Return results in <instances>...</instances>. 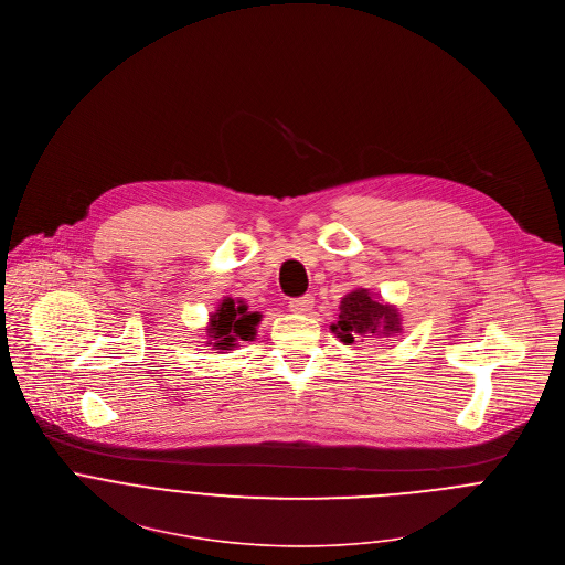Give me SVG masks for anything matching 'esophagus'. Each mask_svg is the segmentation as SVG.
<instances>
[{
    "label": "esophagus",
    "instance_id": "esophagus-1",
    "mask_svg": "<svg viewBox=\"0 0 565 565\" xmlns=\"http://www.w3.org/2000/svg\"><path fill=\"white\" fill-rule=\"evenodd\" d=\"M312 306H315V299H312L310 295L297 297V299H290V301H288V308H290V312H295V315H306V312L312 310Z\"/></svg>",
    "mask_w": 565,
    "mask_h": 565
}]
</instances>
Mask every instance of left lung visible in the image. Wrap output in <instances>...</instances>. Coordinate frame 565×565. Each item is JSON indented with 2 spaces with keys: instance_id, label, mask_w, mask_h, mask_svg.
I'll list each match as a JSON object with an SVG mask.
<instances>
[{
  "instance_id": "1",
  "label": "left lung",
  "mask_w": 565,
  "mask_h": 565,
  "mask_svg": "<svg viewBox=\"0 0 565 565\" xmlns=\"http://www.w3.org/2000/svg\"><path fill=\"white\" fill-rule=\"evenodd\" d=\"M343 343H352L356 337L382 334L391 337L402 330V315L395 306L384 303L377 295L365 288L348 292L339 303V321L330 326Z\"/></svg>"
}]
</instances>
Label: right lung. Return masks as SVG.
I'll return each instance as SVG.
<instances>
[{"instance_id": "1", "label": "right lung", "mask_w": 565, "mask_h": 565, "mask_svg": "<svg viewBox=\"0 0 565 565\" xmlns=\"http://www.w3.org/2000/svg\"><path fill=\"white\" fill-rule=\"evenodd\" d=\"M262 315L250 312L244 299H233L226 297L222 299L220 308L211 315L209 321V341L217 350H233L237 341H253L255 339V328L259 326Z\"/></svg>"}]
</instances>
